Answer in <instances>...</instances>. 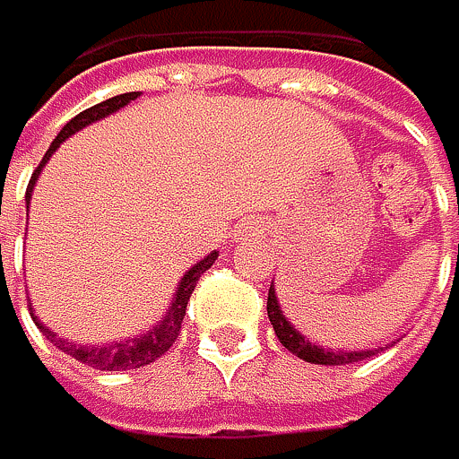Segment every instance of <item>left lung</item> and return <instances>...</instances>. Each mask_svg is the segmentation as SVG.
Masks as SVG:
<instances>
[{"label": "left lung", "instance_id": "obj_1", "mask_svg": "<svg viewBox=\"0 0 459 459\" xmlns=\"http://www.w3.org/2000/svg\"><path fill=\"white\" fill-rule=\"evenodd\" d=\"M267 316H270V322H273V327H275V336H278V342L291 352V355H297V358H303V360H308V363H319V366H344V363H358V360H366V358H372V355H377L380 350H355V352H350V350H322V347H316V344H311L303 333H299L289 319H286V314L281 311V306H278V297H275V289L270 286V297H267Z\"/></svg>", "mask_w": 459, "mask_h": 459}]
</instances>
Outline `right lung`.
Segmentation results:
<instances>
[{"mask_svg": "<svg viewBox=\"0 0 459 459\" xmlns=\"http://www.w3.org/2000/svg\"><path fill=\"white\" fill-rule=\"evenodd\" d=\"M137 96H140V93H120V96H115V99H107V101H101V104H96V107H91V109L79 112L76 117H71V120L65 123L63 132L55 137V143L48 145V151H46V156H43V162L38 165V170H35L32 178H30V186H27V209H30V198H32L35 181H38L43 165L48 162V156L60 148V143H65L74 132H79V129H84V126H91V123H96V120L112 115V112H117L120 107H126V104L134 101ZM214 258H217V253H209L206 258H201V261L195 264V267H189V273L181 278V283H178V289H176V297H173V303H170L165 319H160V325L151 327L148 333H143V336H137V339L115 342V344H104V347H99V344H96V347H87V344H74V342H68V339H57V333H51L38 316H32V319H35V325L40 327V333H43V336H46L51 344L60 347L65 355L82 360L84 366L101 368V372H123V368H140V366H148V363H153L156 358H162V355L173 347V342L178 339V330H181V322H184V314H186L189 297H192V291H195L198 278L214 264Z\"/></svg>", "mask_w": 459, "mask_h": 459, "instance_id": "add662e5", "label": "right lung"}]
</instances>
